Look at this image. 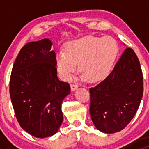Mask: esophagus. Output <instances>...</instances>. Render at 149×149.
Returning a JSON list of instances; mask_svg holds the SVG:
<instances>
[{
    "instance_id": "obj_1",
    "label": "esophagus",
    "mask_w": 149,
    "mask_h": 149,
    "mask_svg": "<svg viewBox=\"0 0 149 149\" xmlns=\"http://www.w3.org/2000/svg\"><path fill=\"white\" fill-rule=\"evenodd\" d=\"M78 87H79V86H78L77 84H70V88H71V91H76V90L78 88Z\"/></svg>"
}]
</instances>
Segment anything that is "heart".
<instances>
[{"label":"heart","mask_w":149,"mask_h":149,"mask_svg":"<svg viewBox=\"0 0 149 149\" xmlns=\"http://www.w3.org/2000/svg\"><path fill=\"white\" fill-rule=\"evenodd\" d=\"M118 49V42L111 37L87 36L72 40L65 45V52L57 54L58 71L61 79L68 81L79 64L81 80L100 81L110 73Z\"/></svg>","instance_id":"1"}]
</instances>
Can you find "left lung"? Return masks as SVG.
Listing matches in <instances>:
<instances>
[{
    "mask_svg": "<svg viewBox=\"0 0 149 149\" xmlns=\"http://www.w3.org/2000/svg\"><path fill=\"white\" fill-rule=\"evenodd\" d=\"M89 92L96 127L105 133L124 129L136 115L143 92L142 70L133 49H125L110 74Z\"/></svg>",
    "mask_w": 149,
    "mask_h": 149,
    "instance_id": "1",
    "label": "left lung"
}]
</instances>
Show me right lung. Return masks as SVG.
I'll use <instances>...</instances> for the list:
<instances>
[{"label":"right lung","instance_id":"add662e5","mask_svg":"<svg viewBox=\"0 0 149 149\" xmlns=\"http://www.w3.org/2000/svg\"><path fill=\"white\" fill-rule=\"evenodd\" d=\"M49 39L31 42L19 52L10 80V97L21 127L37 138L49 137L63 120L61 104L70 92L57 76L56 55Z\"/></svg>","mask_w":149,"mask_h":149}]
</instances>
